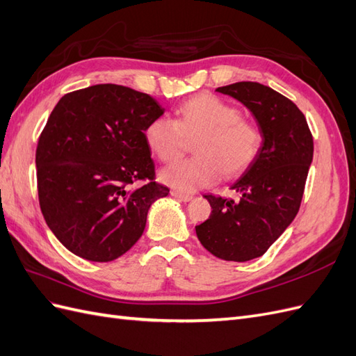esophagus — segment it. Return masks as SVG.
<instances>
[{
    "instance_id": "esophagus-1",
    "label": "esophagus",
    "mask_w": 356,
    "mask_h": 356,
    "mask_svg": "<svg viewBox=\"0 0 356 356\" xmlns=\"http://www.w3.org/2000/svg\"><path fill=\"white\" fill-rule=\"evenodd\" d=\"M170 195L174 196L175 199L181 200V202H190L193 199L191 195H186V193H181V191H177V190H172Z\"/></svg>"
}]
</instances>
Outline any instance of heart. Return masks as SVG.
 Listing matches in <instances>:
<instances>
[{
  "label": "heart",
  "mask_w": 356,
  "mask_h": 356,
  "mask_svg": "<svg viewBox=\"0 0 356 356\" xmlns=\"http://www.w3.org/2000/svg\"><path fill=\"white\" fill-rule=\"evenodd\" d=\"M149 149L163 161L186 152L193 144L191 159L177 160L160 170V179L179 191L193 193L212 186L224 177L239 175L250 166L261 147L258 126L242 118L234 105L213 95H197L182 104L178 120L160 115L145 129Z\"/></svg>",
  "instance_id": "obj_1"
}]
</instances>
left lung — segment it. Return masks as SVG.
<instances>
[{
  "instance_id": "1",
  "label": "left lung",
  "mask_w": 356,
  "mask_h": 356,
  "mask_svg": "<svg viewBox=\"0 0 356 356\" xmlns=\"http://www.w3.org/2000/svg\"><path fill=\"white\" fill-rule=\"evenodd\" d=\"M245 105L263 136L260 152L230 188L241 199L204 195L209 218L196 225L207 250L225 261L261 257L293 222L314 159V139L306 117L284 95L254 81L218 88Z\"/></svg>"
}]
</instances>
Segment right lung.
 Returning a JSON list of instances; mask_svg holds the SVG:
<instances>
[{"instance_id": "obj_1", "label": "right lung", "mask_w": 356, "mask_h": 356, "mask_svg": "<svg viewBox=\"0 0 356 356\" xmlns=\"http://www.w3.org/2000/svg\"><path fill=\"white\" fill-rule=\"evenodd\" d=\"M163 113L149 95L117 84L67 93L53 108L35 153L38 199L68 251L106 263L141 238L152 204L169 195L145 139Z\"/></svg>"}]
</instances>
